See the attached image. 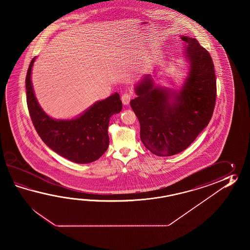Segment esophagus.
Returning a JSON list of instances; mask_svg holds the SVG:
<instances>
[{
  "instance_id": "34e87169",
  "label": "esophagus",
  "mask_w": 250,
  "mask_h": 250,
  "mask_svg": "<svg viewBox=\"0 0 250 250\" xmlns=\"http://www.w3.org/2000/svg\"><path fill=\"white\" fill-rule=\"evenodd\" d=\"M130 99H131V96L129 94H127V93H125V94H123V96H122V102H123L124 105H127L129 104Z\"/></svg>"
}]
</instances>
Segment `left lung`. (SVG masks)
Wrapping results in <instances>:
<instances>
[{"label": "left lung", "instance_id": "obj_1", "mask_svg": "<svg viewBox=\"0 0 250 250\" xmlns=\"http://www.w3.org/2000/svg\"><path fill=\"white\" fill-rule=\"evenodd\" d=\"M181 38L187 42L183 56L188 71L179 89L156 85L154 72L136 84L138 96L130 101L140 124L142 143L158 156H171L188 148L208 126L216 100L210 54L196 38Z\"/></svg>", "mask_w": 250, "mask_h": 250}]
</instances>
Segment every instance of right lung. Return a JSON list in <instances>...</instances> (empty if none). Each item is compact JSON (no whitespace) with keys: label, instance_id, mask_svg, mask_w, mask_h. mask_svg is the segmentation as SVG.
<instances>
[{"label":"right lung","instance_id":"obj_1","mask_svg":"<svg viewBox=\"0 0 250 250\" xmlns=\"http://www.w3.org/2000/svg\"><path fill=\"white\" fill-rule=\"evenodd\" d=\"M37 57L29 64L26 77L27 107L33 124L42 141L55 153L77 164H89L101 157L109 146L110 118L122 111L118 93L97 101L79 116L69 120L50 117L40 106L33 88L31 73Z\"/></svg>","mask_w":250,"mask_h":250}]
</instances>
